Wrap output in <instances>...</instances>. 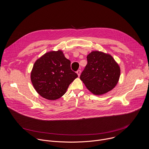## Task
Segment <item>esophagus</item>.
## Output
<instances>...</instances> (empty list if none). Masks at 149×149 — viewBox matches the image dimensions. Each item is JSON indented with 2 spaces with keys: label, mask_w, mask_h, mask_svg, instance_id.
Instances as JSON below:
<instances>
[{
  "label": "esophagus",
  "mask_w": 149,
  "mask_h": 149,
  "mask_svg": "<svg viewBox=\"0 0 149 149\" xmlns=\"http://www.w3.org/2000/svg\"><path fill=\"white\" fill-rule=\"evenodd\" d=\"M81 70H78V71H77V74H78V77H79V76H80V75H81Z\"/></svg>",
  "instance_id": "obj_1"
}]
</instances>
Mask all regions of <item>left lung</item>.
Here are the masks:
<instances>
[{
	"label": "left lung",
	"mask_w": 149,
	"mask_h": 149,
	"mask_svg": "<svg viewBox=\"0 0 149 149\" xmlns=\"http://www.w3.org/2000/svg\"><path fill=\"white\" fill-rule=\"evenodd\" d=\"M88 63L80 79L93 94L101 95L115 88L120 74L119 65L109 54L93 51L87 56Z\"/></svg>",
	"instance_id": "obj_1"
}]
</instances>
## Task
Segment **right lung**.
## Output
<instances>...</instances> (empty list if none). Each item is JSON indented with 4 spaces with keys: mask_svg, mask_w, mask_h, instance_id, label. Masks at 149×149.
<instances>
[{
    "mask_svg": "<svg viewBox=\"0 0 149 149\" xmlns=\"http://www.w3.org/2000/svg\"><path fill=\"white\" fill-rule=\"evenodd\" d=\"M30 77L40 96L48 100H56L65 94L78 75L71 70V61L61 50H58L48 52L37 60Z\"/></svg>",
    "mask_w": 149,
    "mask_h": 149,
    "instance_id": "add662e5",
    "label": "right lung"
}]
</instances>
